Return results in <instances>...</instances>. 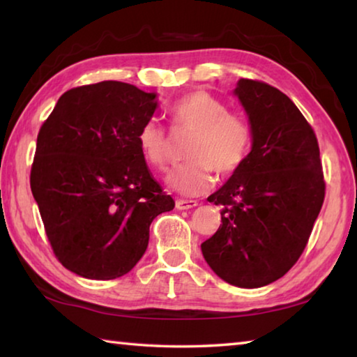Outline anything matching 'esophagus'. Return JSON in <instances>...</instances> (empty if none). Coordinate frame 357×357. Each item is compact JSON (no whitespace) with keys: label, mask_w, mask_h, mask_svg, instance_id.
<instances>
[{"label":"esophagus","mask_w":357,"mask_h":357,"mask_svg":"<svg viewBox=\"0 0 357 357\" xmlns=\"http://www.w3.org/2000/svg\"><path fill=\"white\" fill-rule=\"evenodd\" d=\"M197 202L195 200H176V208L178 209H190V208H195L197 206Z\"/></svg>","instance_id":"obj_1"}]
</instances>
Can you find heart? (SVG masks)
Listing matches in <instances>:
<instances>
[{
  "instance_id": "heart-1",
  "label": "heart",
  "mask_w": 357,
  "mask_h": 357,
  "mask_svg": "<svg viewBox=\"0 0 357 357\" xmlns=\"http://www.w3.org/2000/svg\"><path fill=\"white\" fill-rule=\"evenodd\" d=\"M172 126L187 132L185 164L168 173L167 184L185 197H198L213 185V170L220 176L238 172L252 146L250 124L206 91H193L176 100L170 108ZM138 148L144 160L157 170H164L170 157V143L165 129L148 121L138 130Z\"/></svg>"
}]
</instances>
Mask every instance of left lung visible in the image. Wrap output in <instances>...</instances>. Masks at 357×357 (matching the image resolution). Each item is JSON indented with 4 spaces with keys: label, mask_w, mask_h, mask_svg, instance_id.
<instances>
[{
    "label": "left lung",
    "mask_w": 357,
    "mask_h": 357,
    "mask_svg": "<svg viewBox=\"0 0 357 357\" xmlns=\"http://www.w3.org/2000/svg\"><path fill=\"white\" fill-rule=\"evenodd\" d=\"M234 94L249 116L252 151L208 202L222 223L202 244L229 285L259 288L285 275L309 243L324 202L315 132L293 100L271 84L241 78Z\"/></svg>",
    "instance_id": "1"
}]
</instances>
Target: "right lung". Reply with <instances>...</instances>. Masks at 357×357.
Returning <instances> with one entry per match:
<instances>
[{
	"label": "right lung",
	"instance_id": "1",
	"mask_svg": "<svg viewBox=\"0 0 357 357\" xmlns=\"http://www.w3.org/2000/svg\"><path fill=\"white\" fill-rule=\"evenodd\" d=\"M155 108V94L134 84H84L58 99L39 130L33 197L55 257L84 279L128 274L146 252L151 222L174 208L137 142Z\"/></svg>",
	"mask_w": 357,
	"mask_h": 357
}]
</instances>
